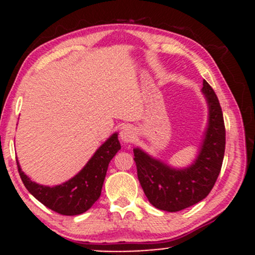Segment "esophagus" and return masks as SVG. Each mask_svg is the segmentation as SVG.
Returning <instances> with one entry per match:
<instances>
[{
	"mask_svg": "<svg viewBox=\"0 0 255 255\" xmlns=\"http://www.w3.org/2000/svg\"><path fill=\"white\" fill-rule=\"evenodd\" d=\"M120 137L122 139V141L130 142V141H133L134 137H135V134H134V130L131 129L130 127H127V128H125V129L121 130V133H120Z\"/></svg>",
	"mask_w": 255,
	"mask_h": 255,
	"instance_id": "esophagus-1",
	"label": "esophagus"
}]
</instances>
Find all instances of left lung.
<instances>
[{
	"mask_svg": "<svg viewBox=\"0 0 255 255\" xmlns=\"http://www.w3.org/2000/svg\"><path fill=\"white\" fill-rule=\"evenodd\" d=\"M203 92L209 102L210 118L203 148L191 168L175 170L134 150L137 178L148 201L163 211L177 212L209 195L221 172L225 150V126L221 104L206 80Z\"/></svg>",
	"mask_w": 255,
	"mask_h": 255,
	"instance_id": "1",
	"label": "left lung"
}]
</instances>
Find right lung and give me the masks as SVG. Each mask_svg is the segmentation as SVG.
I'll use <instances>...</instances> for the list:
<instances>
[{"label":"right lung","mask_w":255,"mask_h":255,"mask_svg":"<svg viewBox=\"0 0 255 255\" xmlns=\"http://www.w3.org/2000/svg\"><path fill=\"white\" fill-rule=\"evenodd\" d=\"M120 148L118 134H114L98 148L77 176L56 187L32 182L21 171L16 160L17 171L27 191L43 205L60 215L77 216L87 211L101 197L108 165Z\"/></svg>","instance_id":"1"}]
</instances>
